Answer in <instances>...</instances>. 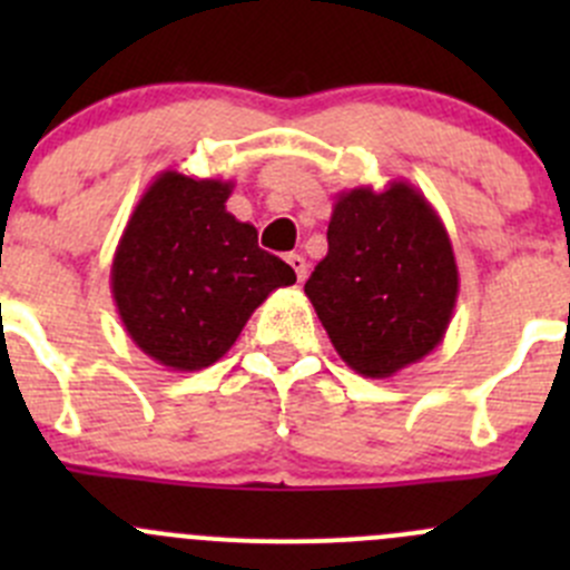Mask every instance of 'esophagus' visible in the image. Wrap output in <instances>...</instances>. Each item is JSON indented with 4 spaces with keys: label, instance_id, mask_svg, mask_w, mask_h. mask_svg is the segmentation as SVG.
Returning <instances> with one entry per match:
<instances>
[{
    "label": "esophagus",
    "instance_id": "esophagus-1",
    "mask_svg": "<svg viewBox=\"0 0 570 570\" xmlns=\"http://www.w3.org/2000/svg\"><path fill=\"white\" fill-rule=\"evenodd\" d=\"M286 262H289V267L295 269V275H297V281H306V273H308V262L306 258L301 256V253H289V256H286Z\"/></svg>",
    "mask_w": 570,
    "mask_h": 570
}]
</instances>
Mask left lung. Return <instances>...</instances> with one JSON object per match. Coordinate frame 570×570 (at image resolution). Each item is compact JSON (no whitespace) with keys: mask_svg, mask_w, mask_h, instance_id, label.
Listing matches in <instances>:
<instances>
[{"mask_svg":"<svg viewBox=\"0 0 570 570\" xmlns=\"http://www.w3.org/2000/svg\"><path fill=\"white\" fill-rule=\"evenodd\" d=\"M458 289L450 234L413 184L394 178L336 195L306 295L350 370L383 381L433 353Z\"/></svg>","mask_w":570,"mask_h":570,"instance_id":"1","label":"left lung"}]
</instances>
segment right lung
I'll return each mask as SVG.
<instances>
[{"instance_id": "1", "label": "right lung", "mask_w": 570, "mask_h": 570, "mask_svg": "<svg viewBox=\"0 0 570 570\" xmlns=\"http://www.w3.org/2000/svg\"><path fill=\"white\" fill-rule=\"evenodd\" d=\"M234 181L163 170L137 200L109 269L131 342L174 372L220 361L295 269L226 209Z\"/></svg>"}]
</instances>
